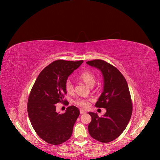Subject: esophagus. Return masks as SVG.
<instances>
[{
	"label": "esophagus",
	"mask_w": 160,
	"mask_h": 160,
	"mask_svg": "<svg viewBox=\"0 0 160 160\" xmlns=\"http://www.w3.org/2000/svg\"><path fill=\"white\" fill-rule=\"evenodd\" d=\"M80 113H81V114H83V113H86V111H84L83 110H80Z\"/></svg>",
	"instance_id": "1"
}]
</instances>
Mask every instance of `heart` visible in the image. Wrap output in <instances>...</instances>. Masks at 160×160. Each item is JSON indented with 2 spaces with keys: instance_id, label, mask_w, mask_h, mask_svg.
Instances as JSON below:
<instances>
[{
  "instance_id": "obj_1",
  "label": "heart",
  "mask_w": 160,
  "mask_h": 160,
  "mask_svg": "<svg viewBox=\"0 0 160 160\" xmlns=\"http://www.w3.org/2000/svg\"><path fill=\"white\" fill-rule=\"evenodd\" d=\"M80 78L89 87L93 86L96 82V78H95V75L93 72L91 71L83 72L82 73L80 74ZM73 88H74L73 84L71 82V81L69 80H67L65 82L66 91L67 92H69V93H70V92H72L73 91ZM76 104H78V106H80L81 107H83V108H86L89 105V102L88 100L82 99V98H79V99L76 100Z\"/></svg>"
}]
</instances>
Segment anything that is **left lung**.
Here are the masks:
<instances>
[{
  "instance_id": "left-lung-1",
  "label": "left lung",
  "mask_w": 160,
  "mask_h": 160,
  "mask_svg": "<svg viewBox=\"0 0 160 160\" xmlns=\"http://www.w3.org/2000/svg\"><path fill=\"white\" fill-rule=\"evenodd\" d=\"M86 63L102 74L103 91L95 106L106 108V110L100 117L97 113H88L91 117L88 125L89 133L100 142H110L123 132L131 118L132 103L128 83L116 67L104 60H95Z\"/></svg>"
}]
</instances>
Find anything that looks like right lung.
Masks as SVG:
<instances>
[{
    "mask_svg": "<svg viewBox=\"0 0 160 160\" xmlns=\"http://www.w3.org/2000/svg\"><path fill=\"white\" fill-rule=\"evenodd\" d=\"M83 62L54 61L40 72L32 87L28 100V117L38 135L48 143L62 144L72 135L79 110L71 106L60 114L56 112L55 104L62 102L68 105L69 102L63 100L67 93L65 82Z\"/></svg>",
    "mask_w": 160,
    "mask_h": 160,
    "instance_id": "1",
    "label": "right lung"
}]
</instances>
